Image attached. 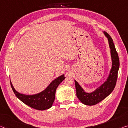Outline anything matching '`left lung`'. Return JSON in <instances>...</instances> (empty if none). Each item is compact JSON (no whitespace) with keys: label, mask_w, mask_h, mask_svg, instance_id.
<instances>
[{"label":"left lung","mask_w":128,"mask_h":128,"mask_svg":"<svg viewBox=\"0 0 128 128\" xmlns=\"http://www.w3.org/2000/svg\"><path fill=\"white\" fill-rule=\"evenodd\" d=\"M104 34L109 41L112 60V68L106 81L94 92L88 93L84 92L78 82L75 80L76 96L82 103L86 105H94L102 101L113 92L116 84L120 67L118 56L111 36L106 32H104Z\"/></svg>","instance_id":"1"}]
</instances>
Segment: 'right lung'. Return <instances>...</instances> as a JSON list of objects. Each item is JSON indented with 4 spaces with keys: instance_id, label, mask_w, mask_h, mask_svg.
Segmentation results:
<instances>
[{
    "instance_id": "obj_1",
    "label": "right lung",
    "mask_w": 128,
    "mask_h": 128,
    "mask_svg": "<svg viewBox=\"0 0 128 128\" xmlns=\"http://www.w3.org/2000/svg\"><path fill=\"white\" fill-rule=\"evenodd\" d=\"M65 79L64 75L59 76L53 80L44 91L34 95H24L17 92L11 82V86L14 93L22 102L33 109L44 110L52 106L56 96V89L61 82Z\"/></svg>"
}]
</instances>
